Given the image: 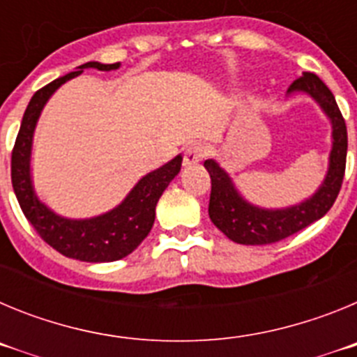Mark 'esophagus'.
<instances>
[{
	"label": "esophagus",
	"mask_w": 357,
	"mask_h": 357,
	"mask_svg": "<svg viewBox=\"0 0 357 357\" xmlns=\"http://www.w3.org/2000/svg\"><path fill=\"white\" fill-rule=\"evenodd\" d=\"M207 155V146L202 143H193L191 146L185 148L184 151V166H193L200 162Z\"/></svg>",
	"instance_id": "34e87169"
}]
</instances>
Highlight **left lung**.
<instances>
[{
	"label": "left lung",
	"mask_w": 357,
	"mask_h": 357,
	"mask_svg": "<svg viewBox=\"0 0 357 357\" xmlns=\"http://www.w3.org/2000/svg\"><path fill=\"white\" fill-rule=\"evenodd\" d=\"M307 94L320 105L329 118L333 146L329 153V168L320 188L301 204L280 209H266L254 206L243 198L229 173L214 159L204 162L211 175V222L222 230L229 239L239 245H270L289 238L298 230L326 216L333 207L342 188L347 160V127L336 100L324 82L314 73H302L288 89V96Z\"/></svg>",
	"instance_id": "8db88e82"
}]
</instances>
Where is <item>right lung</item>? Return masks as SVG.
<instances>
[{
  "instance_id": "obj_1",
  "label": "right lung",
  "mask_w": 357,
  "mask_h": 357,
  "mask_svg": "<svg viewBox=\"0 0 357 357\" xmlns=\"http://www.w3.org/2000/svg\"><path fill=\"white\" fill-rule=\"evenodd\" d=\"M119 66H121L119 62L116 64L85 62L78 66L77 71L68 73L66 77L44 85L43 89L31 96L24 110L12 151V188L26 220L50 247L61 252L66 257L85 261V263H112L127 257L139 247L155 222V206L160 195L178 175L182 166V155H176L164 166L144 175L119 206L93 218L73 220V218L61 216L39 200L31 182L30 162L33 132L44 105L62 84L82 75L84 69L93 68L98 71H112L119 69Z\"/></svg>"
}]
</instances>
